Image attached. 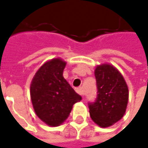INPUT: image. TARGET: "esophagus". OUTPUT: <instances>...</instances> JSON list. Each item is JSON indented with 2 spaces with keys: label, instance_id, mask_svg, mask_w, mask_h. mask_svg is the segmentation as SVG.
I'll use <instances>...</instances> for the list:
<instances>
[{
  "label": "esophagus",
  "instance_id": "34e87169",
  "mask_svg": "<svg viewBox=\"0 0 148 148\" xmlns=\"http://www.w3.org/2000/svg\"><path fill=\"white\" fill-rule=\"evenodd\" d=\"M76 92L79 93V95H81V96L84 95V91H83V88H76Z\"/></svg>",
  "mask_w": 148,
  "mask_h": 148
}]
</instances>
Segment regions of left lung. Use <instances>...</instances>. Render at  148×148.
Instances as JSON below:
<instances>
[{
  "mask_svg": "<svg viewBox=\"0 0 148 148\" xmlns=\"http://www.w3.org/2000/svg\"><path fill=\"white\" fill-rule=\"evenodd\" d=\"M94 74L98 92L96 100L88 103L89 114L96 124L107 127L123 117L128 101V88L123 75L112 65H99Z\"/></svg>",
  "mask_w": 148,
  "mask_h": 148,
  "instance_id": "1",
  "label": "left lung"
}]
</instances>
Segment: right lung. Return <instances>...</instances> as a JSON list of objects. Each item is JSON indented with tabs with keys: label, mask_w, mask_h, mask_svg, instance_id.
I'll list each match as a JSON object with an SVG mask.
<instances>
[{
	"label": "right lung",
	"mask_w": 148,
	"mask_h": 148,
	"mask_svg": "<svg viewBox=\"0 0 148 148\" xmlns=\"http://www.w3.org/2000/svg\"><path fill=\"white\" fill-rule=\"evenodd\" d=\"M66 63L54 59L45 63L30 84V98L39 119L56 127L67 119L75 103L82 98L63 76Z\"/></svg>",
	"instance_id": "obj_1"
}]
</instances>
